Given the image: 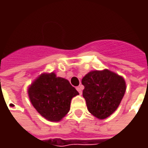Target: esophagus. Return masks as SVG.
Masks as SVG:
<instances>
[{
    "label": "esophagus",
    "mask_w": 148,
    "mask_h": 148,
    "mask_svg": "<svg viewBox=\"0 0 148 148\" xmlns=\"http://www.w3.org/2000/svg\"><path fill=\"white\" fill-rule=\"evenodd\" d=\"M77 91L79 92V94L82 95V86H79L78 87H77Z\"/></svg>",
    "instance_id": "obj_1"
}]
</instances>
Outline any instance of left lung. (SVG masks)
I'll use <instances>...</instances> for the list:
<instances>
[{
	"label": "left lung",
	"instance_id": "obj_1",
	"mask_svg": "<svg viewBox=\"0 0 148 148\" xmlns=\"http://www.w3.org/2000/svg\"><path fill=\"white\" fill-rule=\"evenodd\" d=\"M82 83L89 112L99 119H105L116 110L126 91L123 77L108 69L90 71Z\"/></svg>",
	"mask_w": 148,
	"mask_h": 148
}]
</instances>
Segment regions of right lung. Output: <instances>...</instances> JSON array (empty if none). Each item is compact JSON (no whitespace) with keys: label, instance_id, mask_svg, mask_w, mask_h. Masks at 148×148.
Returning a JSON list of instances; mask_svg holds the SVG:
<instances>
[{"label":"right lung","instance_id":"add662e5","mask_svg":"<svg viewBox=\"0 0 148 148\" xmlns=\"http://www.w3.org/2000/svg\"><path fill=\"white\" fill-rule=\"evenodd\" d=\"M28 95L41 116L59 122L70 110L71 99L79 93L66 79L57 77L54 72H44L29 85Z\"/></svg>","mask_w":148,"mask_h":148}]
</instances>
